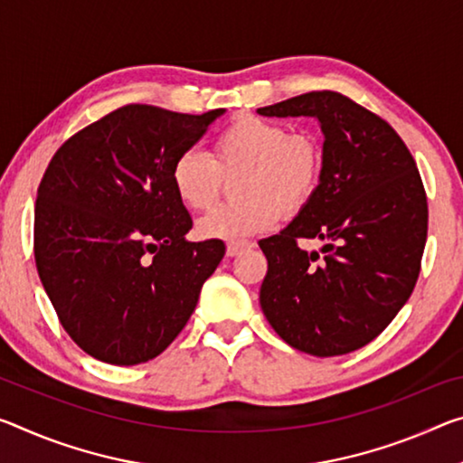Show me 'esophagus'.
<instances>
[{
    "mask_svg": "<svg viewBox=\"0 0 463 463\" xmlns=\"http://www.w3.org/2000/svg\"><path fill=\"white\" fill-rule=\"evenodd\" d=\"M251 247H253V243H247V241H245V243H229V245H226V255H229V258H234V255L243 253Z\"/></svg>",
    "mask_w": 463,
    "mask_h": 463,
    "instance_id": "1",
    "label": "esophagus"
}]
</instances>
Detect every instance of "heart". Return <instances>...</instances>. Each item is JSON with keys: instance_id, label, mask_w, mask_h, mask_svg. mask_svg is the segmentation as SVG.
<instances>
[{"instance_id": "heart-1", "label": "heart", "mask_w": 463, "mask_h": 463, "mask_svg": "<svg viewBox=\"0 0 463 463\" xmlns=\"http://www.w3.org/2000/svg\"><path fill=\"white\" fill-rule=\"evenodd\" d=\"M324 171V154L309 134H290L278 121L239 115L214 139V154L187 148L175 158L171 183L189 210L216 200L224 177L234 181L232 202L220 203L197 220L202 239L243 241L297 214L315 195Z\"/></svg>"}]
</instances>
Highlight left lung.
I'll return each mask as SVG.
<instances>
[{
	"mask_svg": "<svg viewBox=\"0 0 463 463\" xmlns=\"http://www.w3.org/2000/svg\"><path fill=\"white\" fill-rule=\"evenodd\" d=\"M258 113L313 117L324 134L317 192L286 229L260 241L261 311L292 348L348 354L375 340L414 290L429 224L420 173L390 123L337 92ZM307 238L325 241L321 259L298 247Z\"/></svg>",
	"mask_w": 463,
	"mask_h": 463,
	"instance_id": "left-lung-1",
	"label": "left lung"
}]
</instances>
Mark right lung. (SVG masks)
Segmentation results:
<instances>
[{
    "mask_svg": "<svg viewBox=\"0 0 463 463\" xmlns=\"http://www.w3.org/2000/svg\"><path fill=\"white\" fill-rule=\"evenodd\" d=\"M224 109L202 115L128 105L71 136L36 194L34 260L65 332L86 354L129 366L158 356L224 258L192 243L171 168Z\"/></svg>",
    "mask_w": 463,
    "mask_h": 463,
    "instance_id": "obj_1",
    "label": "right lung"
}]
</instances>
